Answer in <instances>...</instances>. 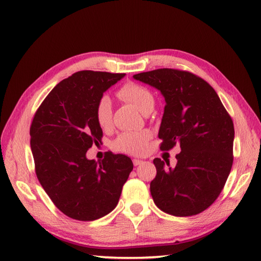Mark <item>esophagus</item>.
<instances>
[{
    "label": "esophagus",
    "mask_w": 261,
    "mask_h": 261,
    "mask_svg": "<svg viewBox=\"0 0 261 261\" xmlns=\"http://www.w3.org/2000/svg\"><path fill=\"white\" fill-rule=\"evenodd\" d=\"M143 163V160H141V159H134V165L135 166H139V165H142Z\"/></svg>",
    "instance_id": "34e87169"
}]
</instances>
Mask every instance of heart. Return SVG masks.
I'll return each mask as SVG.
<instances>
[{"label": "heart", "instance_id": "b5f03b06", "mask_svg": "<svg viewBox=\"0 0 261 261\" xmlns=\"http://www.w3.org/2000/svg\"><path fill=\"white\" fill-rule=\"evenodd\" d=\"M120 99L134 105L141 113H148L153 109L154 96L146 86L137 83H126L116 93ZM112 101L109 96H102L95 108V118L97 124L107 129L112 124ZM150 134L148 131L123 132L114 141V147L120 151L131 154H142L148 148Z\"/></svg>", "mask_w": 261, "mask_h": 261}]
</instances>
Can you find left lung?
I'll use <instances>...</instances> for the list:
<instances>
[{"label":"left lung","instance_id":"8db88e82","mask_svg":"<svg viewBox=\"0 0 261 261\" xmlns=\"http://www.w3.org/2000/svg\"><path fill=\"white\" fill-rule=\"evenodd\" d=\"M165 97L159 127L162 150L179 145L174 168L154 158V204L174 216L196 215L212 205L233 163L234 126L214 88L190 71L162 68L134 75Z\"/></svg>","mask_w":261,"mask_h":261}]
</instances>
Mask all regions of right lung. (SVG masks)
Masks as SVG:
<instances>
[{"label":"right lung","instance_id":"obj_1","mask_svg":"<svg viewBox=\"0 0 261 261\" xmlns=\"http://www.w3.org/2000/svg\"><path fill=\"white\" fill-rule=\"evenodd\" d=\"M124 75L77 71L53 88L32 120L37 177L54 204L71 219L94 221L113 211L134 169L124 154L110 151L101 162L86 158L103 136L95 118L98 99Z\"/></svg>","mask_w":261,"mask_h":261}]
</instances>
